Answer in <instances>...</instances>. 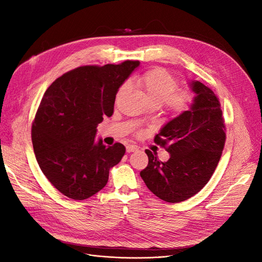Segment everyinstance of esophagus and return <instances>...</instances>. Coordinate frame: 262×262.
Wrapping results in <instances>:
<instances>
[{"label":"esophagus","instance_id":"obj_1","mask_svg":"<svg viewBox=\"0 0 262 262\" xmlns=\"http://www.w3.org/2000/svg\"><path fill=\"white\" fill-rule=\"evenodd\" d=\"M125 149H126V152H128V153H132V152H136V150H138L139 148L136 145H126Z\"/></svg>","mask_w":262,"mask_h":262}]
</instances>
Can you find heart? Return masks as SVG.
<instances>
[{"label":"heart","instance_id":"b5f03b06","mask_svg":"<svg viewBox=\"0 0 262 262\" xmlns=\"http://www.w3.org/2000/svg\"><path fill=\"white\" fill-rule=\"evenodd\" d=\"M144 94L150 105L162 106L173 115L186 113L193 101V95L189 90H177L178 82L168 71L155 68L137 76L130 82ZM129 84H122L117 92L116 99L119 100L129 92Z\"/></svg>","mask_w":262,"mask_h":262}]
</instances>
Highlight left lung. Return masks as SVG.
<instances>
[{
  "mask_svg": "<svg viewBox=\"0 0 262 262\" xmlns=\"http://www.w3.org/2000/svg\"><path fill=\"white\" fill-rule=\"evenodd\" d=\"M190 87L195 94L190 109L166 123L154 139L169 153V160L161 162L146 149L148 165L140 172L150 191L170 203L189 199L208 184L226 139L215 94L199 81H191Z\"/></svg>",
  "mask_w": 262,
  "mask_h": 262,
  "instance_id": "8db88e82",
  "label": "left lung"
}]
</instances>
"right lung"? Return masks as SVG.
<instances>
[{
	"instance_id": "1",
	"label": "right lung",
	"mask_w": 262,
	"mask_h": 262,
	"mask_svg": "<svg viewBox=\"0 0 262 262\" xmlns=\"http://www.w3.org/2000/svg\"><path fill=\"white\" fill-rule=\"evenodd\" d=\"M139 61L85 66L57 78L46 91L31 126L43 175L61 193L85 200L104 188L125 147L95 142L97 125L112 117L116 95Z\"/></svg>"
}]
</instances>
